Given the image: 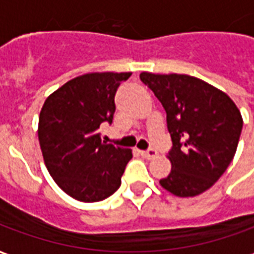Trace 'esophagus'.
Wrapping results in <instances>:
<instances>
[{
    "label": "esophagus",
    "mask_w": 254,
    "mask_h": 254,
    "mask_svg": "<svg viewBox=\"0 0 254 254\" xmlns=\"http://www.w3.org/2000/svg\"><path fill=\"white\" fill-rule=\"evenodd\" d=\"M140 155L145 158V159H154L155 156L158 155V151L154 148L151 149H147V151H140Z\"/></svg>",
    "instance_id": "1"
}]
</instances>
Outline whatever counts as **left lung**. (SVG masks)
<instances>
[{"instance_id": "8db88e82", "label": "left lung", "mask_w": 254, "mask_h": 254, "mask_svg": "<svg viewBox=\"0 0 254 254\" xmlns=\"http://www.w3.org/2000/svg\"><path fill=\"white\" fill-rule=\"evenodd\" d=\"M140 80L165 107L173 141L171 171L159 184L178 197L205 191L234 158L244 124L238 107L223 91L193 76L143 72Z\"/></svg>"}]
</instances>
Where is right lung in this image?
Instances as JSON below:
<instances>
[{
  "mask_svg": "<svg viewBox=\"0 0 254 254\" xmlns=\"http://www.w3.org/2000/svg\"><path fill=\"white\" fill-rule=\"evenodd\" d=\"M130 72L87 73L54 91L39 114L38 137L47 170L78 201H102L121 185L132 149L106 144L100 124L113 122L117 88Z\"/></svg>",
  "mask_w": 254,
  "mask_h": 254,
  "instance_id": "add662e5",
  "label": "right lung"
}]
</instances>
